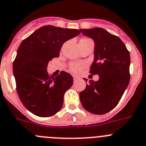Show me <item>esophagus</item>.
Returning <instances> with one entry per match:
<instances>
[{
  "instance_id": "esophagus-1",
  "label": "esophagus",
  "mask_w": 146,
  "mask_h": 146,
  "mask_svg": "<svg viewBox=\"0 0 146 146\" xmlns=\"http://www.w3.org/2000/svg\"><path fill=\"white\" fill-rule=\"evenodd\" d=\"M73 81H76L77 80H78V77H77V76H73Z\"/></svg>"
}]
</instances>
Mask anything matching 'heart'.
<instances>
[{
	"label": "heart",
	"mask_w": 146,
	"mask_h": 146,
	"mask_svg": "<svg viewBox=\"0 0 146 146\" xmlns=\"http://www.w3.org/2000/svg\"><path fill=\"white\" fill-rule=\"evenodd\" d=\"M89 38H82L81 40H85ZM84 67L85 64L82 62H72L70 65V70L75 74H78L81 73Z\"/></svg>",
	"instance_id": "1"
}]
</instances>
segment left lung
Wrapping results in <instances>:
<instances>
[{"label": "left lung", "instance_id": "left-lung-1", "mask_svg": "<svg viewBox=\"0 0 146 146\" xmlns=\"http://www.w3.org/2000/svg\"><path fill=\"white\" fill-rule=\"evenodd\" d=\"M80 32L94 40V60L89 73L100 77L88 83L84 78L87 84L80 92V101L87 111L102 115L117 106L129 83V52L118 36L104 29H80Z\"/></svg>", "mask_w": 146, "mask_h": 146}]
</instances>
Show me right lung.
Here are the masks:
<instances>
[{
  "mask_svg": "<svg viewBox=\"0 0 146 146\" xmlns=\"http://www.w3.org/2000/svg\"><path fill=\"white\" fill-rule=\"evenodd\" d=\"M81 33L77 29L45 25L21 43L13 63L16 89L22 104L35 115L48 117L62 107L64 94L73 85L65 71L53 76L47 73L49 60L58 57L62 44Z\"/></svg>",
  "mask_w": 146,
  "mask_h": 146,
  "instance_id": "right-lung-1",
  "label": "right lung"
}]
</instances>
